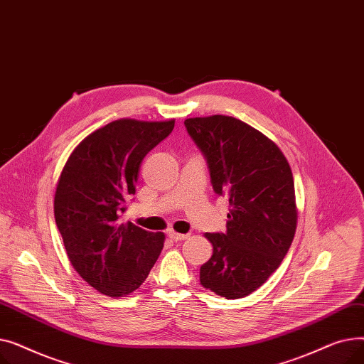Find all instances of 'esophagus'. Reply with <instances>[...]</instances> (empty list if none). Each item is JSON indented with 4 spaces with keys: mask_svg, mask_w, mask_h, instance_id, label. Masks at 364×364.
Masks as SVG:
<instances>
[{
    "mask_svg": "<svg viewBox=\"0 0 364 364\" xmlns=\"http://www.w3.org/2000/svg\"><path fill=\"white\" fill-rule=\"evenodd\" d=\"M168 237H169L171 240H174V242H181V240H186V239H187V235H181V233H174V232H171V233H168Z\"/></svg>",
    "mask_w": 364,
    "mask_h": 364,
    "instance_id": "34e87169",
    "label": "esophagus"
}]
</instances>
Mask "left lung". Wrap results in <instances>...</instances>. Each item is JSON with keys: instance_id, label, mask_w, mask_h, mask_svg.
<instances>
[{"instance_id": "8db88e82", "label": "left lung", "mask_w": 364, "mask_h": 364, "mask_svg": "<svg viewBox=\"0 0 364 364\" xmlns=\"http://www.w3.org/2000/svg\"><path fill=\"white\" fill-rule=\"evenodd\" d=\"M206 161L211 184L230 203L225 233H206L214 252L200 283L225 299L257 291L288 254L296 228L295 187L280 149L224 114L184 121Z\"/></svg>"}]
</instances>
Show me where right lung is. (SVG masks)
<instances>
[{"label":"right lung","instance_id":"obj_1","mask_svg":"<svg viewBox=\"0 0 364 364\" xmlns=\"http://www.w3.org/2000/svg\"><path fill=\"white\" fill-rule=\"evenodd\" d=\"M172 129L174 121H113L78 144L57 183L54 218L69 261L105 295L136 291L162 251L164 233L119 217L136 193L144 156Z\"/></svg>","mask_w":364,"mask_h":364}]
</instances>
